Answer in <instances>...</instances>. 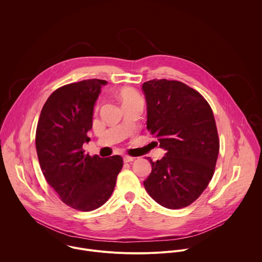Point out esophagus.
Instances as JSON below:
<instances>
[{
    "label": "esophagus",
    "instance_id": "1",
    "mask_svg": "<svg viewBox=\"0 0 262 262\" xmlns=\"http://www.w3.org/2000/svg\"><path fill=\"white\" fill-rule=\"evenodd\" d=\"M134 160H135V158H132V157H127V156H125V157L123 158V161H124V163H130V162H134Z\"/></svg>",
    "mask_w": 262,
    "mask_h": 262
}]
</instances>
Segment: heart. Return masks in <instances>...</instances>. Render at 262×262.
I'll use <instances>...</instances> for the list:
<instances>
[{"label": "heart", "mask_w": 262, "mask_h": 262, "mask_svg": "<svg viewBox=\"0 0 262 262\" xmlns=\"http://www.w3.org/2000/svg\"><path fill=\"white\" fill-rule=\"evenodd\" d=\"M119 98L121 100V103L123 107L130 106L134 104H143V98L141 95L132 88H123L119 91Z\"/></svg>", "instance_id": "obj_1"}]
</instances>
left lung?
I'll list each match as a JSON object with an SVG mask.
<instances>
[{
	"instance_id": "1",
	"label": "left lung",
	"mask_w": 262,
	"mask_h": 262,
	"mask_svg": "<svg viewBox=\"0 0 262 262\" xmlns=\"http://www.w3.org/2000/svg\"><path fill=\"white\" fill-rule=\"evenodd\" d=\"M147 104V129L167 151L150 162L144 181L160 205L178 209L192 204L207 188L220 142L212 110L204 97L178 81L152 80L142 85Z\"/></svg>"
}]
</instances>
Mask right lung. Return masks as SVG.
Wrapping results in <instances>:
<instances>
[{
    "label": "right lung",
    "instance_id": "1",
    "mask_svg": "<svg viewBox=\"0 0 262 262\" xmlns=\"http://www.w3.org/2000/svg\"><path fill=\"white\" fill-rule=\"evenodd\" d=\"M103 80L65 85L46 101L36 129V150L42 173L60 199L81 211L104 204L114 191L122 169L120 156L101 159L85 155L93 108Z\"/></svg>",
    "mask_w": 262,
    "mask_h": 262
}]
</instances>
